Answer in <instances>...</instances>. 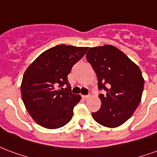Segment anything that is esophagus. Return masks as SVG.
<instances>
[{"instance_id": "1", "label": "esophagus", "mask_w": 157, "mask_h": 157, "mask_svg": "<svg viewBox=\"0 0 157 157\" xmlns=\"http://www.w3.org/2000/svg\"><path fill=\"white\" fill-rule=\"evenodd\" d=\"M82 99L85 100V101H86V100H87L88 98L90 97V96H89V95H87V96H82Z\"/></svg>"}]
</instances>
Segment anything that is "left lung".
<instances>
[{
  "instance_id": "left-lung-1",
  "label": "left lung",
  "mask_w": 157,
  "mask_h": 157,
  "mask_svg": "<svg viewBox=\"0 0 157 157\" xmlns=\"http://www.w3.org/2000/svg\"><path fill=\"white\" fill-rule=\"evenodd\" d=\"M98 80L101 106L92 117L96 122L114 128L132 117L141 100L144 79L140 68L126 54L111 45L91 47L86 53Z\"/></svg>"
}]
</instances>
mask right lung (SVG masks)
<instances>
[{
    "label": "right lung",
    "mask_w": 157,
    "mask_h": 157,
    "mask_svg": "<svg viewBox=\"0 0 157 157\" xmlns=\"http://www.w3.org/2000/svg\"><path fill=\"white\" fill-rule=\"evenodd\" d=\"M87 50L58 45L41 53L26 69L21 92L26 110L38 125L56 129L71 120L81 96L71 92L67 75Z\"/></svg>",
    "instance_id": "1"
}]
</instances>
